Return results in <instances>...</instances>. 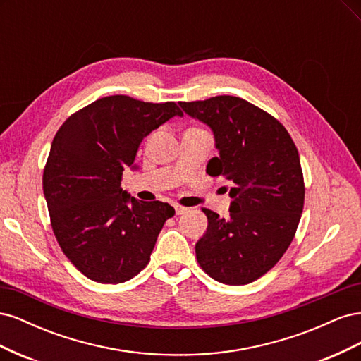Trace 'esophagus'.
<instances>
[{
  "instance_id": "obj_1",
  "label": "esophagus",
  "mask_w": 361,
  "mask_h": 361,
  "mask_svg": "<svg viewBox=\"0 0 361 361\" xmlns=\"http://www.w3.org/2000/svg\"><path fill=\"white\" fill-rule=\"evenodd\" d=\"M174 211H176V215H182L188 211V207L180 206V204H174Z\"/></svg>"
}]
</instances>
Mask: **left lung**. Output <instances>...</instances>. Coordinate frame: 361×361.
Wrapping results in <instances>:
<instances>
[{"label": "left lung", "instance_id": "obj_1", "mask_svg": "<svg viewBox=\"0 0 361 361\" xmlns=\"http://www.w3.org/2000/svg\"><path fill=\"white\" fill-rule=\"evenodd\" d=\"M182 110L209 126L218 157L211 176L231 182V216L204 209L206 233L195 244L202 269L224 285H247L285 255L304 206L297 146L277 118L236 96L180 102Z\"/></svg>", "mask_w": 361, "mask_h": 361}]
</instances>
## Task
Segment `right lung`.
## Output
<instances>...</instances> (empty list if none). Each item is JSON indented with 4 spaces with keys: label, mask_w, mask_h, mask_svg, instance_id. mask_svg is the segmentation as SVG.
I'll list each match as a JSON object with an SVG mask.
<instances>
[{
    "label": "right lung",
    "mask_w": 361,
    "mask_h": 361,
    "mask_svg": "<svg viewBox=\"0 0 361 361\" xmlns=\"http://www.w3.org/2000/svg\"><path fill=\"white\" fill-rule=\"evenodd\" d=\"M174 116H183L174 102L106 96L72 114L54 137L43 194L59 245L87 279L116 285L149 264L174 209L130 197L120 182L126 167L137 169L143 138Z\"/></svg>",
    "instance_id": "right-lung-1"
}]
</instances>
